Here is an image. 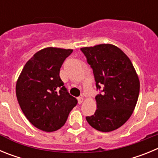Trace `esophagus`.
<instances>
[{
	"label": "esophagus",
	"mask_w": 158,
	"mask_h": 158,
	"mask_svg": "<svg viewBox=\"0 0 158 158\" xmlns=\"http://www.w3.org/2000/svg\"><path fill=\"white\" fill-rule=\"evenodd\" d=\"M83 100H84L83 97H81H81H78V98H77L78 104H81L82 102H83Z\"/></svg>",
	"instance_id": "obj_1"
}]
</instances>
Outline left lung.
I'll list each match as a JSON object with an SVG mask.
<instances>
[{
  "label": "left lung",
  "instance_id": "1",
  "mask_svg": "<svg viewBox=\"0 0 158 158\" xmlns=\"http://www.w3.org/2000/svg\"><path fill=\"white\" fill-rule=\"evenodd\" d=\"M93 68L96 110L86 117L92 127L110 132L122 127L131 116L139 99L140 81L133 64L123 51L109 43L81 48Z\"/></svg>",
  "mask_w": 158,
  "mask_h": 158
}]
</instances>
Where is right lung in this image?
Listing matches in <instances>:
<instances>
[{
    "mask_svg": "<svg viewBox=\"0 0 158 158\" xmlns=\"http://www.w3.org/2000/svg\"><path fill=\"white\" fill-rule=\"evenodd\" d=\"M72 49L46 47L26 62L16 85L22 111L38 129L52 132L64 126L77 100L69 94L59 76Z\"/></svg>",
    "mask_w": 158,
    "mask_h": 158,
    "instance_id": "add662e5",
    "label": "right lung"
}]
</instances>
